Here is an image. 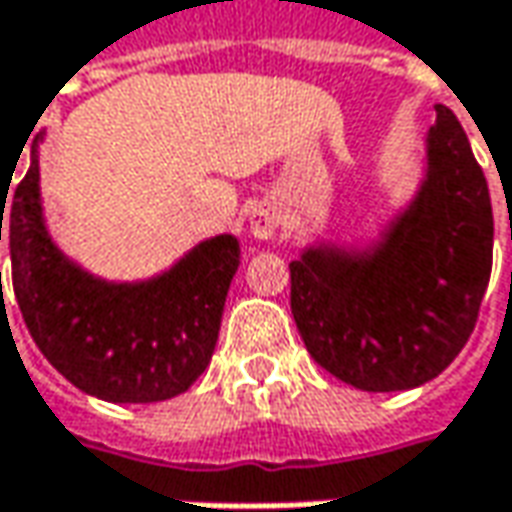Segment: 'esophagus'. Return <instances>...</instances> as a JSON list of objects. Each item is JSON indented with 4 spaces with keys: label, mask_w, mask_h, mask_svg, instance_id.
<instances>
[{
    "label": "esophagus",
    "mask_w": 512,
    "mask_h": 512,
    "mask_svg": "<svg viewBox=\"0 0 512 512\" xmlns=\"http://www.w3.org/2000/svg\"><path fill=\"white\" fill-rule=\"evenodd\" d=\"M279 222H282L279 207H276V202H270V199L256 202V205L250 207V213H247V227H250V233L256 239H273L276 230H279Z\"/></svg>",
    "instance_id": "34e87169"
}]
</instances>
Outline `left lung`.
I'll return each mask as SVG.
<instances>
[{
    "mask_svg": "<svg viewBox=\"0 0 512 512\" xmlns=\"http://www.w3.org/2000/svg\"><path fill=\"white\" fill-rule=\"evenodd\" d=\"M490 267V190L459 119L436 105L413 202L370 247H305L290 262V310L327 373L367 393L410 390L467 344Z\"/></svg>",
    "mask_w": 512,
    "mask_h": 512,
    "instance_id": "8db88e82",
    "label": "left lung"
}]
</instances>
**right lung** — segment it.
I'll return each instance as SVG.
<instances>
[{
	"label": "right lung",
	"mask_w": 512,
	"mask_h": 512,
	"mask_svg": "<svg viewBox=\"0 0 512 512\" xmlns=\"http://www.w3.org/2000/svg\"><path fill=\"white\" fill-rule=\"evenodd\" d=\"M39 139L13 193L8 182L0 185V239L5 222L13 293L33 342L70 384L96 399L148 404L185 393L205 373L219 339L242 253L236 236L199 242L145 282H105L50 239L39 193Z\"/></svg>",
	"instance_id": "right-lung-1"
}]
</instances>
